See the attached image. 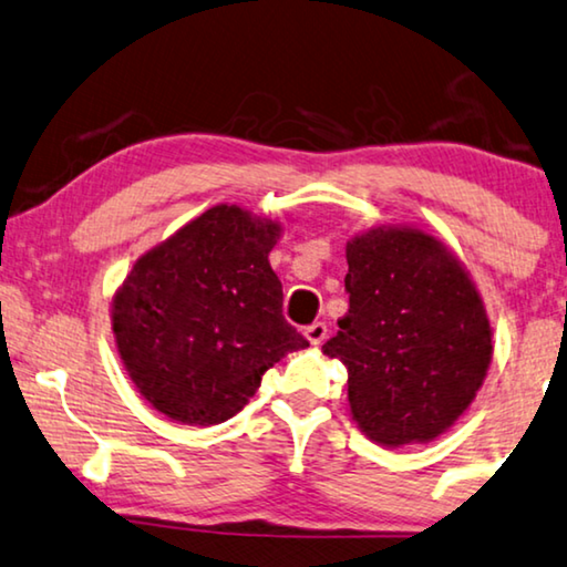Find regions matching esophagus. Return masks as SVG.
I'll use <instances>...</instances> for the list:
<instances>
[{
  "label": "esophagus",
  "mask_w": 567,
  "mask_h": 567,
  "mask_svg": "<svg viewBox=\"0 0 567 567\" xmlns=\"http://www.w3.org/2000/svg\"><path fill=\"white\" fill-rule=\"evenodd\" d=\"M306 338H308V341H310L312 346L323 343L326 338H328V326L320 323V320H318V323H312V326L306 328Z\"/></svg>",
  "instance_id": "obj_1"
}]
</instances>
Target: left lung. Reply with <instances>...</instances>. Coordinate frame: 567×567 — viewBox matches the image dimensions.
<instances>
[{
    "label": "left lung",
    "mask_w": 567,
    "mask_h": 567,
    "mask_svg": "<svg viewBox=\"0 0 567 567\" xmlns=\"http://www.w3.org/2000/svg\"><path fill=\"white\" fill-rule=\"evenodd\" d=\"M349 312L323 353L349 369L359 427L382 445L433 441L466 412L492 364V326L461 261L415 229L346 247Z\"/></svg>",
    "instance_id": "left-lung-1"
}]
</instances>
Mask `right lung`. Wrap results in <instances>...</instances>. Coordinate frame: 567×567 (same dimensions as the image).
<instances>
[{
    "instance_id": "right-lung-1",
    "label": "right lung",
    "mask_w": 567,
    "mask_h": 567,
    "mask_svg": "<svg viewBox=\"0 0 567 567\" xmlns=\"http://www.w3.org/2000/svg\"><path fill=\"white\" fill-rule=\"evenodd\" d=\"M280 224L214 206L137 259L114 298L122 361L152 408L183 425L244 410L261 377L306 336L282 316L269 267Z\"/></svg>"
}]
</instances>
